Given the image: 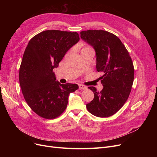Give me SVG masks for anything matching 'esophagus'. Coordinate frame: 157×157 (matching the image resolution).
<instances>
[{
	"label": "esophagus",
	"instance_id": "34e87169",
	"mask_svg": "<svg viewBox=\"0 0 157 157\" xmlns=\"http://www.w3.org/2000/svg\"><path fill=\"white\" fill-rule=\"evenodd\" d=\"M87 88V87L85 85H79V90H86Z\"/></svg>",
	"mask_w": 157,
	"mask_h": 157
}]
</instances>
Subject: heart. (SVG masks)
Wrapping results in <instances>:
<instances>
[{
	"label": "heart",
	"instance_id": "1",
	"mask_svg": "<svg viewBox=\"0 0 157 157\" xmlns=\"http://www.w3.org/2000/svg\"><path fill=\"white\" fill-rule=\"evenodd\" d=\"M89 48H83V49H88Z\"/></svg>",
	"mask_w": 157,
	"mask_h": 157
}]
</instances>
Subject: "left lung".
<instances>
[{"label": "left lung", "instance_id": "1", "mask_svg": "<svg viewBox=\"0 0 157 157\" xmlns=\"http://www.w3.org/2000/svg\"><path fill=\"white\" fill-rule=\"evenodd\" d=\"M81 38L94 47L96 52L97 72L103 89L94 94L92 101L86 104L88 111L94 116L105 118L118 112L127 101L134 78L132 60L127 48L114 34L102 30H88L80 32Z\"/></svg>", "mask_w": 157, "mask_h": 157}]
</instances>
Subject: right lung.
<instances>
[{
    "label": "right lung",
    "instance_id": "right-lung-1",
    "mask_svg": "<svg viewBox=\"0 0 157 157\" xmlns=\"http://www.w3.org/2000/svg\"><path fill=\"white\" fill-rule=\"evenodd\" d=\"M79 40L78 33L45 30L33 37L24 52L19 81L24 98L31 109L45 119L59 117L65 110L70 93L77 84L56 81L53 69Z\"/></svg>",
    "mask_w": 157,
    "mask_h": 157
}]
</instances>
